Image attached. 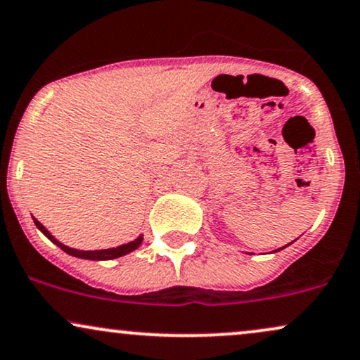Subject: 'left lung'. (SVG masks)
Listing matches in <instances>:
<instances>
[{"instance_id":"1","label":"left lung","mask_w":360,"mask_h":360,"mask_svg":"<svg viewBox=\"0 0 360 360\" xmlns=\"http://www.w3.org/2000/svg\"><path fill=\"white\" fill-rule=\"evenodd\" d=\"M289 244H290V243H289ZM289 244H288V245H289ZM288 245H284V248H288ZM284 248H281V249H284ZM281 249H277V251H281Z\"/></svg>"}]
</instances>
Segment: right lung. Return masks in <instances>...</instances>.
<instances>
[{
	"instance_id": "obj_1",
	"label": "right lung",
	"mask_w": 360,
	"mask_h": 360,
	"mask_svg": "<svg viewBox=\"0 0 360 360\" xmlns=\"http://www.w3.org/2000/svg\"><path fill=\"white\" fill-rule=\"evenodd\" d=\"M34 224L38 229L43 233L46 238L51 240V243H54L58 245V248H61L63 251L70 254V256H75V257H81V259H89V261H109V259H116V257H121V256H126V254L133 252L134 249H138L141 243H143V236H139L138 239L131 240V243L127 244H122V245H117V248H111V249H101V251H79V249H72V248H68V245L61 244L59 240L54 238V236H51V233L44 227L43 224L38 219H34Z\"/></svg>"
}]
</instances>
